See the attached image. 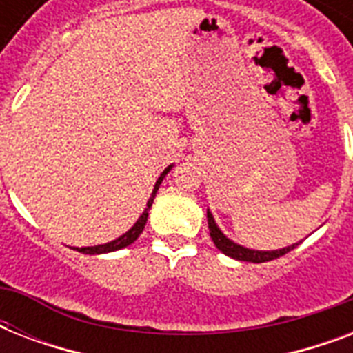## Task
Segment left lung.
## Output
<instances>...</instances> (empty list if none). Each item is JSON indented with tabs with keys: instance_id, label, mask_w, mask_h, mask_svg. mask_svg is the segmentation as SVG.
Instances as JSON below:
<instances>
[{
	"instance_id": "1",
	"label": "left lung",
	"mask_w": 353,
	"mask_h": 353,
	"mask_svg": "<svg viewBox=\"0 0 353 353\" xmlns=\"http://www.w3.org/2000/svg\"><path fill=\"white\" fill-rule=\"evenodd\" d=\"M207 221H209L210 238H212V241H214V245L218 247L223 254L236 258V260H241V262H252V263L269 262V260H274V258L284 256V254H288L290 251H293L295 245H299V243H293V245L284 247V249H280V251H252V249H245V247L238 245V243L229 240L227 236H223V232L218 229L214 218H212V214H210L209 210H207Z\"/></svg>"
}]
</instances>
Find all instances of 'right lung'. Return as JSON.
I'll list each match as a JSON object with an SVG mask.
<instances>
[{
    "mask_svg": "<svg viewBox=\"0 0 353 353\" xmlns=\"http://www.w3.org/2000/svg\"><path fill=\"white\" fill-rule=\"evenodd\" d=\"M172 166H168L163 174L159 176V179H157V183H155V188H154V194H152V198L148 199V205H146V209H144V212L141 214V218L137 220V223L130 229V231L126 232V234H122L121 238H117V240L110 241V243H104V245H95V247H77V251L79 252H85V254H101V252H112V251H117V249H122V247H128L130 243H133V241L137 240L139 234L143 232L144 225H146V220H148V212H150V207H152V203H154V198H155V192H157V188H159L161 181H163V177L170 172Z\"/></svg>",
    "mask_w": 353,
    "mask_h": 353,
    "instance_id": "obj_1",
    "label": "right lung"
}]
</instances>
